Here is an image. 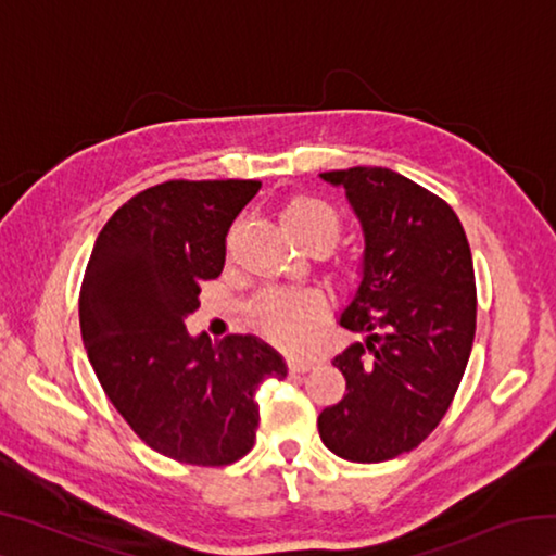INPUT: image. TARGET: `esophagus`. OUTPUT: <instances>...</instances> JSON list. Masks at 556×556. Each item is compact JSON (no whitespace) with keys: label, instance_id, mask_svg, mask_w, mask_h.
<instances>
[{"label":"esophagus","instance_id":"34e87169","mask_svg":"<svg viewBox=\"0 0 556 556\" xmlns=\"http://www.w3.org/2000/svg\"><path fill=\"white\" fill-rule=\"evenodd\" d=\"M289 372L291 375H304L314 368L312 361H304V357H289Z\"/></svg>","mask_w":556,"mask_h":556}]
</instances>
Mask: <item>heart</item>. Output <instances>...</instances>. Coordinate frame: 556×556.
I'll list each match as a JSON object with an SVG mask.
<instances>
[{"label":"heart","instance_id":"b5f03b06","mask_svg":"<svg viewBox=\"0 0 556 556\" xmlns=\"http://www.w3.org/2000/svg\"><path fill=\"white\" fill-rule=\"evenodd\" d=\"M281 220L287 230L312 252L331 250L343 232V215L333 203L321 195L296 193L281 208ZM338 271L343 279L355 275V265L338 260ZM252 321L269 341L279 345H299L306 331L321 324L328 314V301L318 289H262L250 304Z\"/></svg>","mask_w":556,"mask_h":556}]
</instances>
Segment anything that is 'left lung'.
I'll list each match as a JSON object with an SVG mask.
<instances>
[{
    "label": "left lung",
    "mask_w": 556,
    "mask_h": 556,
    "mask_svg": "<svg viewBox=\"0 0 556 556\" xmlns=\"http://www.w3.org/2000/svg\"><path fill=\"white\" fill-rule=\"evenodd\" d=\"M321 176L363 223V281L341 326L368 341L336 355L345 394L318 434L336 456L380 464L417 448L456 397L476 336L473 260L458 215L425 186L380 166Z\"/></svg>",
    "instance_id": "1"
}]
</instances>
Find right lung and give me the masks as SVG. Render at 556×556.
<instances>
[{
  "instance_id": "1",
  "label": "right lung",
  "mask_w": 556,
  "mask_h": 556,
  "mask_svg": "<svg viewBox=\"0 0 556 556\" xmlns=\"http://www.w3.org/2000/svg\"><path fill=\"white\" fill-rule=\"evenodd\" d=\"M260 186L178 178L144 188L100 230L80 285V333L102 390L147 446L181 464L240 460L257 439V388L287 378L255 336L213 343L184 326Z\"/></svg>"
}]
</instances>
